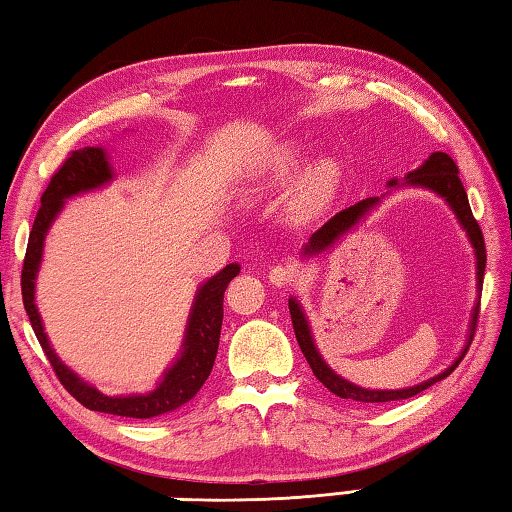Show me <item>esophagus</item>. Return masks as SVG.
<instances>
[{
	"label": "esophagus",
	"mask_w": 512,
	"mask_h": 512,
	"mask_svg": "<svg viewBox=\"0 0 512 512\" xmlns=\"http://www.w3.org/2000/svg\"><path fill=\"white\" fill-rule=\"evenodd\" d=\"M268 282L275 284V286H288L293 282V273L288 266H273L271 271H268Z\"/></svg>",
	"instance_id": "34e87169"
}]
</instances>
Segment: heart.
I'll return each mask as SVG.
<instances>
[{"label": "heart", "mask_w": 512, "mask_h": 512, "mask_svg": "<svg viewBox=\"0 0 512 512\" xmlns=\"http://www.w3.org/2000/svg\"><path fill=\"white\" fill-rule=\"evenodd\" d=\"M306 154H309V145L304 141H286L282 145H277L253 172V181H250L253 188L250 190L266 192L282 188V185L291 181L293 174L300 170ZM340 176L342 167L336 159H331V156H322V159L306 167L293 194V208L297 215H318V212L331 201L333 192H336L340 183Z\"/></svg>", "instance_id": "heart-1"}]
</instances>
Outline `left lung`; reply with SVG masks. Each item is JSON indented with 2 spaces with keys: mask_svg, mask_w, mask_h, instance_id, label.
I'll return each instance as SVG.
<instances>
[{
  "mask_svg": "<svg viewBox=\"0 0 512 512\" xmlns=\"http://www.w3.org/2000/svg\"><path fill=\"white\" fill-rule=\"evenodd\" d=\"M389 185V192L398 190V188H423V190H430L434 194H439V197L448 203L450 210L454 212V217H457L459 226L466 230V235L470 239L472 248H475V259H477V288H479V295H477V304L472 306V315H470V324H468V338H466V347L461 349L459 358L452 362L448 369H443L441 374H436L432 378L423 380V383L412 385V387H405V389H367V387H360L356 383H349L347 378L338 376L336 371H333L327 362H324L322 353L315 347V340H313V333H311V324L306 320V313L302 309V304L295 300V297H288V311H291V320H293V329H295V338H297V345H300L302 353L306 362H309L315 378L320 380V383L333 392L340 398H347V401H356V403H371V405H378V403H389V401H403V398H412L416 394H421L423 389L432 387L434 383H439V380L448 378L454 367L459 365L461 358L466 356V351L472 342V336H475V327H477V315H479V300H481V286H483V271H486V244H483V235H481V228L477 224V219L472 217V210H470V203H468V194L463 190V183L459 179V170H457V163H454L448 154L445 152H432L427 159L423 161L421 167H416V170L407 172V176L403 181L392 179L387 183ZM385 197V194H383ZM383 197H369V199H362L358 203H353L351 208L340 210L336 217H331L327 224H324L320 230H315L309 244L302 246V259H311V257H318L322 253H327L333 246H336V241H340L342 237L347 235L349 230L356 228L362 219H365L371 210H374L380 199Z\"/></svg>",
  "mask_w": 512,
  "mask_h": 512,
  "instance_id": "1",
  "label": "left lung"
}]
</instances>
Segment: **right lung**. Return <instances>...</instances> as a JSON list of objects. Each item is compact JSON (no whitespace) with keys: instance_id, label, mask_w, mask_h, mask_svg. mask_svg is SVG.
<instances>
[{"instance_id":"1","label":"right lung","mask_w":512,"mask_h":512,"mask_svg":"<svg viewBox=\"0 0 512 512\" xmlns=\"http://www.w3.org/2000/svg\"><path fill=\"white\" fill-rule=\"evenodd\" d=\"M114 176V167L109 163L105 147H82V150H76L69 154V159L62 163L60 170L51 176L49 188L42 194V206L33 221L29 246H26L22 268V300L26 313H29L31 327L37 340H40L46 358L53 365V371L58 374L64 389L78 403L94 412L129 418H154L179 410L181 405L192 401L208 380L219 349L221 320H224V293L232 277L239 275L241 266L228 264L217 275H212L210 280L197 286L179 356L165 369L163 378L156 383L152 392L107 396L94 385H89L85 378H80L76 371L64 365L51 347V340L46 336L42 324V315L35 304V280L37 273H40L46 235H49L53 221L62 212L64 201L78 197V194L105 188V185L114 181Z\"/></svg>"}]
</instances>
